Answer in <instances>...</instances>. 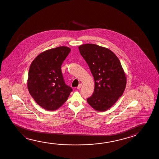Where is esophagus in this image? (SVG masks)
Masks as SVG:
<instances>
[{"label": "esophagus", "mask_w": 159, "mask_h": 159, "mask_svg": "<svg viewBox=\"0 0 159 159\" xmlns=\"http://www.w3.org/2000/svg\"><path fill=\"white\" fill-rule=\"evenodd\" d=\"M81 87H82V84H80L77 87V89H81Z\"/></svg>", "instance_id": "obj_1"}]
</instances>
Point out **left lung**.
I'll return each instance as SVG.
<instances>
[{"label": "left lung", "mask_w": 159, "mask_h": 159, "mask_svg": "<svg viewBox=\"0 0 159 159\" xmlns=\"http://www.w3.org/2000/svg\"><path fill=\"white\" fill-rule=\"evenodd\" d=\"M78 49L94 78V92L87 101L96 110L106 111L122 95L126 86L120 61L111 50L96 44H85Z\"/></svg>", "instance_id": "left-lung-1"}]
</instances>
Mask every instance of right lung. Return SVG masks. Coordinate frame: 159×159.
I'll return each instance as SVG.
<instances>
[{
	"label": "right lung",
	"instance_id": "1",
	"mask_svg": "<svg viewBox=\"0 0 159 159\" xmlns=\"http://www.w3.org/2000/svg\"><path fill=\"white\" fill-rule=\"evenodd\" d=\"M70 52L59 47L43 52L30 66L28 89L35 102L47 110H56L67 100L73 89L65 84L61 66Z\"/></svg>",
	"mask_w": 159,
	"mask_h": 159
}]
</instances>
